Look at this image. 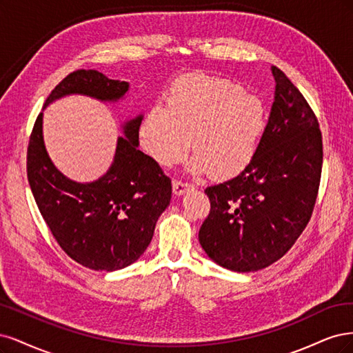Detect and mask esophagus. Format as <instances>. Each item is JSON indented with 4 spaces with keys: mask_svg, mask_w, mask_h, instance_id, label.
Wrapping results in <instances>:
<instances>
[{
    "mask_svg": "<svg viewBox=\"0 0 353 353\" xmlns=\"http://www.w3.org/2000/svg\"><path fill=\"white\" fill-rule=\"evenodd\" d=\"M189 189H193V185L190 183H185V181H180V180H173V192L174 195L180 196L186 193Z\"/></svg>",
    "mask_w": 353,
    "mask_h": 353,
    "instance_id": "34e87169",
    "label": "esophagus"
}]
</instances>
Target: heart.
Instances as JSON below:
<instances>
[{
    "label": "heart",
    "instance_id": "obj_1",
    "mask_svg": "<svg viewBox=\"0 0 353 353\" xmlns=\"http://www.w3.org/2000/svg\"><path fill=\"white\" fill-rule=\"evenodd\" d=\"M267 124L256 95L227 79L188 76L167 95L165 108L145 116L139 138L145 152L163 167L179 163L189 150L192 173L229 179L252 163Z\"/></svg>",
    "mask_w": 353,
    "mask_h": 353
}]
</instances>
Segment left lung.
I'll use <instances>...</instances> for the list:
<instances>
[{"instance_id": "left-lung-1", "label": "left lung", "mask_w": 353, "mask_h": 353, "mask_svg": "<svg viewBox=\"0 0 353 353\" xmlns=\"http://www.w3.org/2000/svg\"><path fill=\"white\" fill-rule=\"evenodd\" d=\"M276 90L252 163L210 186L199 243L223 268L251 272L276 263L296 242L315 205L323 167L316 117L288 76L271 65Z\"/></svg>"}]
</instances>
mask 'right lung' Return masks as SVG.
I'll return each instance as SVG.
<instances>
[{
    "label": "right lung",
    "mask_w": 353,
    "mask_h": 353,
    "mask_svg": "<svg viewBox=\"0 0 353 353\" xmlns=\"http://www.w3.org/2000/svg\"><path fill=\"white\" fill-rule=\"evenodd\" d=\"M130 85L97 70H77L45 101L82 95L104 104L126 99ZM143 114L121 123L116 152L107 172L94 181H74L54 165L43 142V112L28 148V179L42 214L63 251L95 271H116L138 261L150 246L155 224L170 205L172 180L150 155L139 151Z\"/></svg>",
    "instance_id": "add662e5"
}]
</instances>
